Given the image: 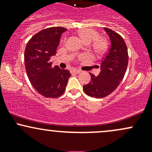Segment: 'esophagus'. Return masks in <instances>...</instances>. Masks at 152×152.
<instances>
[{
  "label": "esophagus",
  "instance_id": "34e87169",
  "mask_svg": "<svg viewBox=\"0 0 152 152\" xmlns=\"http://www.w3.org/2000/svg\"><path fill=\"white\" fill-rule=\"evenodd\" d=\"M72 72L74 73V74H80L81 72V71L78 70V69H74V70L72 71Z\"/></svg>",
  "mask_w": 152,
  "mask_h": 152
}]
</instances>
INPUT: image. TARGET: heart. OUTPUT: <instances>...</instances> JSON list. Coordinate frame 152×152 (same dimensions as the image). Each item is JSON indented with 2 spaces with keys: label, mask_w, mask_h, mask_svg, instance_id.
<instances>
[{
  "label": "heart",
  "mask_w": 152,
  "mask_h": 152,
  "mask_svg": "<svg viewBox=\"0 0 152 152\" xmlns=\"http://www.w3.org/2000/svg\"><path fill=\"white\" fill-rule=\"evenodd\" d=\"M78 34L86 43L91 42V47L96 53L102 55L108 49L109 44L106 38L99 36L98 31L91 28H83L78 31Z\"/></svg>",
  "instance_id": "heart-1"
}]
</instances>
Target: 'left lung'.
Returning a JSON list of instances; mask_svg holds the SVG:
<instances>
[{
    "mask_svg": "<svg viewBox=\"0 0 152 152\" xmlns=\"http://www.w3.org/2000/svg\"><path fill=\"white\" fill-rule=\"evenodd\" d=\"M111 41V46L101 63L97 76L91 74V81L83 86L85 94L100 99L112 93L123 80L128 66L127 46L124 38L115 31L104 28Z\"/></svg>",
    "mask_w": 152,
    "mask_h": 152,
    "instance_id": "obj_1",
    "label": "left lung"
}]
</instances>
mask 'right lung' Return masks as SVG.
<instances>
[{"instance_id": "obj_1", "label": "right lung", "mask_w": 152, "mask_h": 152, "mask_svg": "<svg viewBox=\"0 0 152 152\" xmlns=\"http://www.w3.org/2000/svg\"><path fill=\"white\" fill-rule=\"evenodd\" d=\"M63 27H50L35 34L26 45L24 53L26 71L29 81L38 93L46 98H56L64 93L69 71L52 67L50 57L56 55Z\"/></svg>"}]
</instances>
